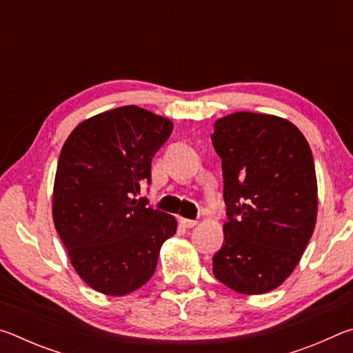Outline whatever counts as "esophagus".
<instances>
[{"instance_id":"34e87169","label":"esophagus","mask_w":353,"mask_h":353,"mask_svg":"<svg viewBox=\"0 0 353 353\" xmlns=\"http://www.w3.org/2000/svg\"><path fill=\"white\" fill-rule=\"evenodd\" d=\"M181 223H182V225H183V227H187V229H191V227L198 225V221H194V219H187V218H182V219H181Z\"/></svg>"}]
</instances>
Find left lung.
<instances>
[{
    "instance_id": "obj_1",
    "label": "left lung",
    "mask_w": 353,
    "mask_h": 353,
    "mask_svg": "<svg viewBox=\"0 0 353 353\" xmlns=\"http://www.w3.org/2000/svg\"><path fill=\"white\" fill-rule=\"evenodd\" d=\"M227 218L213 274L240 294H265L296 270L318 216L312 149L288 119L236 112L213 124Z\"/></svg>"
}]
</instances>
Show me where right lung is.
<instances>
[{
    "mask_svg": "<svg viewBox=\"0 0 353 353\" xmlns=\"http://www.w3.org/2000/svg\"><path fill=\"white\" fill-rule=\"evenodd\" d=\"M171 130V119L123 105L77 124L63 143L52 219L71 265L94 291L126 296L141 288L176 234L174 216L137 198Z\"/></svg>",
    "mask_w": 353,
    "mask_h": 353,
    "instance_id": "add662e5",
    "label": "right lung"
}]
</instances>
